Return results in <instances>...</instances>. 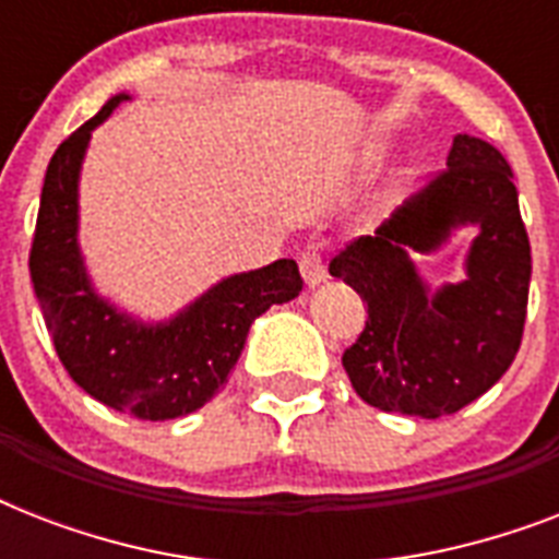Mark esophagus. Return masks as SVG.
<instances>
[{
	"instance_id": "34e87169",
	"label": "esophagus",
	"mask_w": 559,
	"mask_h": 559,
	"mask_svg": "<svg viewBox=\"0 0 559 559\" xmlns=\"http://www.w3.org/2000/svg\"><path fill=\"white\" fill-rule=\"evenodd\" d=\"M298 266H301V278H305L307 287H319V284L328 278V270H324V261H322V254H319V252L301 254Z\"/></svg>"
}]
</instances>
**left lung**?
I'll use <instances>...</instances> for the list:
<instances>
[{
  "mask_svg": "<svg viewBox=\"0 0 559 559\" xmlns=\"http://www.w3.org/2000/svg\"><path fill=\"white\" fill-rule=\"evenodd\" d=\"M467 225L479 235L465 278L432 290L411 254L437 251ZM331 275L368 305L366 331L342 357L359 397L426 420L455 415L502 380L525 328L531 243L511 165L485 139L455 135L447 170L345 246Z\"/></svg>",
  "mask_w": 559,
  "mask_h": 559,
  "instance_id": "left-lung-1",
  "label": "left lung"
}]
</instances>
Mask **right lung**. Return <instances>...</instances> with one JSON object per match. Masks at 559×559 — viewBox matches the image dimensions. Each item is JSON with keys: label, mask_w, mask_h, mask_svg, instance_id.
Segmentation results:
<instances>
[{"label": "right lung", "mask_w": 559, "mask_h": 559, "mask_svg": "<svg viewBox=\"0 0 559 559\" xmlns=\"http://www.w3.org/2000/svg\"><path fill=\"white\" fill-rule=\"evenodd\" d=\"M121 100L130 95H112L48 162L28 258L31 281L57 357L90 397L142 420H174L217 394L254 319L272 305L293 301L305 281L296 261L281 258L217 281L165 322H142L98 296L78 243V188L92 130Z\"/></svg>", "instance_id": "add662e5"}]
</instances>
